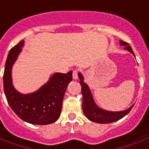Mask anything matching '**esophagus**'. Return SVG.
<instances>
[{"label": "esophagus", "instance_id": "34e87169", "mask_svg": "<svg viewBox=\"0 0 149 149\" xmlns=\"http://www.w3.org/2000/svg\"><path fill=\"white\" fill-rule=\"evenodd\" d=\"M78 73H79V70H74L72 71V77H73V79H77V77H78Z\"/></svg>", "mask_w": 149, "mask_h": 149}]
</instances>
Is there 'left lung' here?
I'll list each match as a JSON object with an SVG mask.
<instances>
[{
  "label": "left lung",
  "instance_id": "obj_1",
  "mask_svg": "<svg viewBox=\"0 0 149 149\" xmlns=\"http://www.w3.org/2000/svg\"><path fill=\"white\" fill-rule=\"evenodd\" d=\"M120 42L121 45H125V49L128 50L134 56V52L128 43L124 41H120ZM78 77L80 79L79 84L81 85V92L83 94V111L85 116L91 121L99 123V124H108V123L114 122L124 118L125 115H127L134 107V105H132L127 110L118 111V112L104 111L99 108L93 101V97L88 86L84 83V77L81 73H79Z\"/></svg>",
  "mask_w": 149,
  "mask_h": 149
}]
</instances>
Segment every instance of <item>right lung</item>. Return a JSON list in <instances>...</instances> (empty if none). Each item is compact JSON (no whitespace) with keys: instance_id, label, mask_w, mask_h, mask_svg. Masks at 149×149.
Returning <instances> with one entry per match:
<instances>
[{"instance_id":"1","label":"right lung","mask_w":149,"mask_h":149,"mask_svg":"<svg viewBox=\"0 0 149 149\" xmlns=\"http://www.w3.org/2000/svg\"><path fill=\"white\" fill-rule=\"evenodd\" d=\"M23 45L24 41H21L8 53L3 76V91L10 108L22 120L33 125H49L59 118L64 94L72 79V71L56 72L35 93H18L12 85L11 69Z\"/></svg>"}]
</instances>
